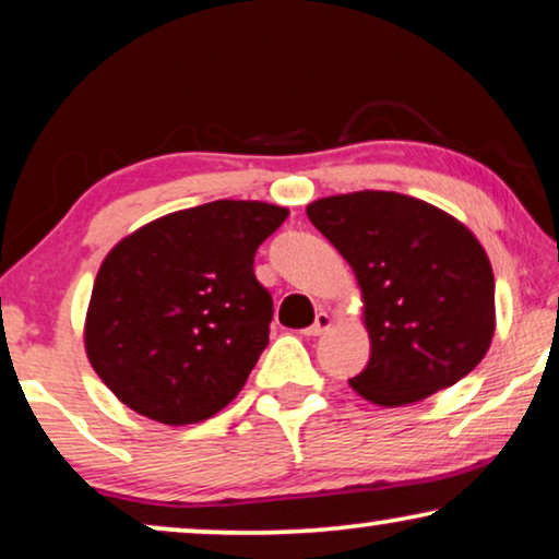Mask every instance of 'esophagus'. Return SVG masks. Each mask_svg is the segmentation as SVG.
Masks as SVG:
<instances>
[{"label":"esophagus","instance_id":"1","mask_svg":"<svg viewBox=\"0 0 559 559\" xmlns=\"http://www.w3.org/2000/svg\"><path fill=\"white\" fill-rule=\"evenodd\" d=\"M333 328V318L328 316V312H318L316 316V323L310 328H305V335H323Z\"/></svg>","mask_w":559,"mask_h":559}]
</instances>
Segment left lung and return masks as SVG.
Instances as JSON below:
<instances>
[{
	"label": "left lung",
	"instance_id": "obj_1",
	"mask_svg": "<svg viewBox=\"0 0 559 559\" xmlns=\"http://www.w3.org/2000/svg\"><path fill=\"white\" fill-rule=\"evenodd\" d=\"M308 218L346 259L371 343L348 381L379 407L423 402L471 373L491 348L496 285L463 221L392 190L318 198Z\"/></svg>",
	"mask_w": 559,
	"mask_h": 559
}]
</instances>
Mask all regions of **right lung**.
Instances as JSON below:
<instances>
[{
  "label": "right lung",
  "mask_w": 559,
  "mask_h": 559,
  "mask_svg": "<svg viewBox=\"0 0 559 559\" xmlns=\"http://www.w3.org/2000/svg\"><path fill=\"white\" fill-rule=\"evenodd\" d=\"M287 216L262 201H213L150 221L104 257L83 346L121 404L182 427L236 400L270 343L272 295L254 254Z\"/></svg>",
  "instance_id": "obj_1"
}]
</instances>
